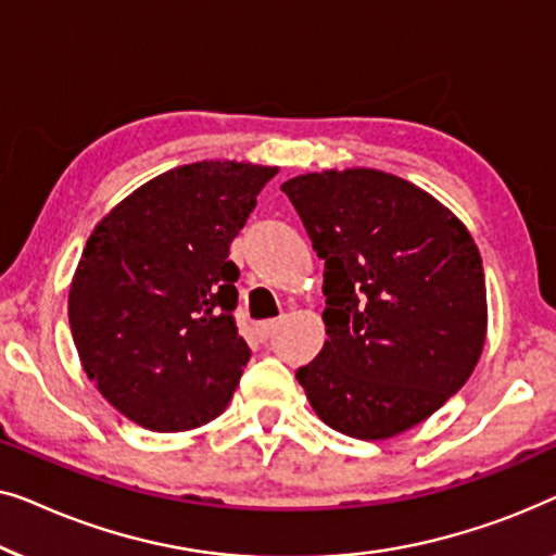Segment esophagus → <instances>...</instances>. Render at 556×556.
Returning a JSON list of instances; mask_svg holds the SVG:
<instances>
[{"mask_svg":"<svg viewBox=\"0 0 556 556\" xmlns=\"http://www.w3.org/2000/svg\"><path fill=\"white\" fill-rule=\"evenodd\" d=\"M277 327H279L277 319H267V323H262L260 327H256V334H260V340H269L271 334L277 332Z\"/></svg>","mask_w":556,"mask_h":556,"instance_id":"1","label":"esophagus"}]
</instances>
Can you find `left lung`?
Masks as SVG:
<instances>
[{
    "label": "left lung",
    "mask_w": 556,
    "mask_h": 556,
    "mask_svg": "<svg viewBox=\"0 0 556 556\" xmlns=\"http://www.w3.org/2000/svg\"><path fill=\"white\" fill-rule=\"evenodd\" d=\"M325 260V348L296 370L332 431L386 441L471 378L489 307L479 247L420 186L378 168L281 184Z\"/></svg>",
    "instance_id": "8db88e82"
}]
</instances>
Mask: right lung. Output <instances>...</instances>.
<instances>
[{"mask_svg": "<svg viewBox=\"0 0 556 556\" xmlns=\"http://www.w3.org/2000/svg\"><path fill=\"white\" fill-rule=\"evenodd\" d=\"M277 166L197 161L151 178L92 229L70 281L83 370L132 424L193 431L222 416L249 363L229 244Z\"/></svg>", "mask_w": 556, "mask_h": 556, "instance_id": "right-lung-1", "label": "right lung"}]
</instances>
